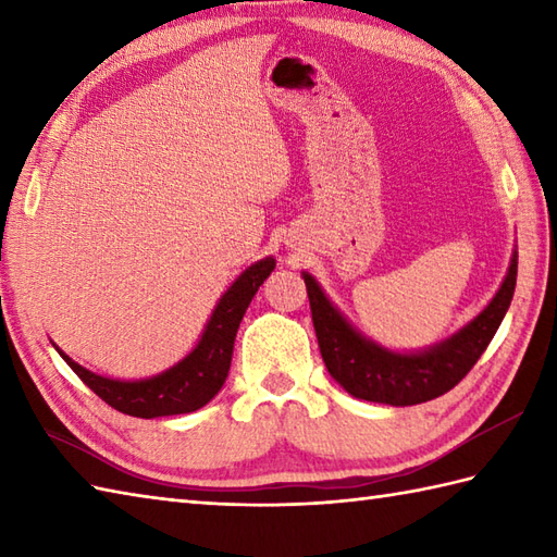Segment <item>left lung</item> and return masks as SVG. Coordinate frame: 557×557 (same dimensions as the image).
Segmentation results:
<instances>
[{
    "mask_svg": "<svg viewBox=\"0 0 557 557\" xmlns=\"http://www.w3.org/2000/svg\"><path fill=\"white\" fill-rule=\"evenodd\" d=\"M309 292L313 327L327 373L351 397L377 405L409 407L445 395L465 377L500 327L517 285V251L500 289L474 321L455 335L417 351H395L361 335L327 299L311 272H301Z\"/></svg>",
    "mask_w": 557,
    "mask_h": 557,
    "instance_id": "8db88e82",
    "label": "left lung"
}]
</instances>
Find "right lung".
<instances>
[{"label": "right lung", "instance_id": "add662e5", "mask_svg": "<svg viewBox=\"0 0 557 557\" xmlns=\"http://www.w3.org/2000/svg\"><path fill=\"white\" fill-rule=\"evenodd\" d=\"M272 270H275V258L272 256L248 265L220 297L196 347L182 361H176L172 369L158 375L138 377V381L98 375L66 357L54 342L52 347L92 393L116 411L128 413V417L156 419L196 411L206 407L227 381L236 330H239L248 304H251L258 287L263 285V280Z\"/></svg>", "mask_w": 557, "mask_h": 557}]
</instances>
